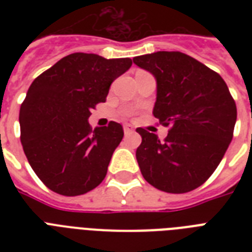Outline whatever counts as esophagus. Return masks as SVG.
Here are the masks:
<instances>
[{
	"label": "esophagus",
	"mask_w": 252,
	"mask_h": 252,
	"mask_svg": "<svg viewBox=\"0 0 252 252\" xmlns=\"http://www.w3.org/2000/svg\"><path fill=\"white\" fill-rule=\"evenodd\" d=\"M133 126H130V124H126V126H124V132H126V134L128 133H133Z\"/></svg>",
	"instance_id": "obj_1"
}]
</instances>
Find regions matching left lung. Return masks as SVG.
Wrapping results in <instances>:
<instances>
[{"instance_id":"obj_1","label":"left lung","mask_w":252,"mask_h":252,"mask_svg":"<svg viewBox=\"0 0 252 252\" xmlns=\"http://www.w3.org/2000/svg\"><path fill=\"white\" fill-rule=\"evenodd\" d=\"M133 63L157 81L153 115L170 126L161 141L137 128L142 142L136 150L142 176L168 193L200 187L213 174L233 138L237 107L219 73L182 52L142 55Z\"/></svg>"}]
</instances>
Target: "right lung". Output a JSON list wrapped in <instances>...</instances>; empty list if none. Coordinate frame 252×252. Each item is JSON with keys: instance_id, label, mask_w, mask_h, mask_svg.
Returning a JSON list of instances; mask_svg holds the SVG:
<instances>
[{"instance_id": "1", "label": "right lung", "mask_w": 252, "mask_h": 252, "mask_svg": "<svg viewBox=\"0 0 252 252\" xmlns=\"http://www.w3.org/2000/svg\"><path fill=\"white\" fill-rule=\"evenodd\" d=\"M130 65L128 57L107 60L78 52L33 80L19 111L21 142L29 163L49 189L78 196L102 183L124 130L115 122L93 129L87 120Z\"/></svg>"}]
</instances>
